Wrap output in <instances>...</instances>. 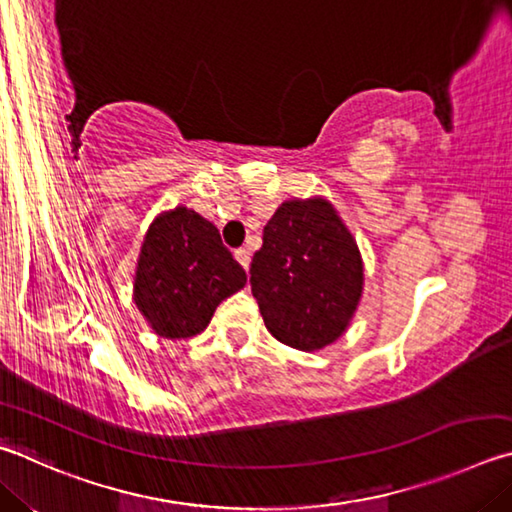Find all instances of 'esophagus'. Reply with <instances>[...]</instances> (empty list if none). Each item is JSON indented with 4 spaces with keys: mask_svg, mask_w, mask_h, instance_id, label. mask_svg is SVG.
Wrapping results in <instances>:
<instances>
[{
    "mask_svg": "<svg viewBox=\"0 0 512 512\" xmlns=\"http://www.w3.org/2000/svg\"><path fill=\"white\" fill-rule=\"evenodd\" d=\"M235 259L248 271V266H250V250L248 248H237L235 250Z\"/></svg>",
    "mask_w": 512,
    "mask_h": 512,
    "instance_id": "esophagus-1",
    "label": "esophagus"
}]
</instances>
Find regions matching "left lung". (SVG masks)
I'll use <instances>...</instances> for the list:
<instances>
[{
  "label": "left lung",
  "instance_id": "left-lung-1",
  "mask_svg": "<svg viewBox=\"0 0 512 512\" xmlns=\"http://www.w3.org/2000/svg\"><path fill=\"white\" fill-rule=\"evenodd\" d=\"M362 259L327 199H291L264 226L250 288L266 329L284 345L315 351L336 342L362 295Z\"/></svg>",
  "mask_w": 512,
  "mask_h": 512
}]
</instances>
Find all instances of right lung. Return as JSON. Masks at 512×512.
I'll use <instances>...</instances> for the list:
<instances>
[{
	"mask_svg": "<svg viewBox=\"0 0 512 512\" xmlns=\"http://www.w3.org/2000/svg\"><path fill=\"white\" fill-rule=\"evenodd\" d=\"M244 284L246 271L208 219L179 206L152 221L138 255L134 302L159 336H197L219 302Z\"/></svg>",
	"mask_w": 512,
	"mask_h": 512,
	"instance_id": "obj_1",
	"label": "right lung"
}]
</instances>
